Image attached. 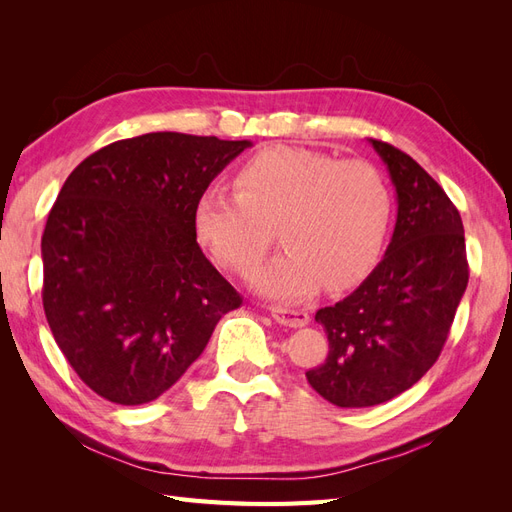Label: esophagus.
<instances>
[{"mask_svg":"<svg viewBox=\"0 0 512 512\" xmlns=\"http://www.w3.org/2000/svg\"><path fill=\"white\" fill-rule=\"evenodd\" d=\"M271 316L275 322L284 324L290 329H301L309 322V314L303 309H288V307H271Z\"/></svg>","mask_w":512,"mask_h":512,"instance_id":"obj_1","label":"esophagus"}]
</instances>
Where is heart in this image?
Returning <instances> with one entry per match:
<instances>
[{"label":"heart","instance_id":"obj_1","mask_svg":"<svg viewBox=\"0 0 512 512\" xmlns=\"http://www.w3.org/2000/svg\"><path fill=\"white\" fill-rule=\"evenodd\" d=\"M235 188L211 185L194 203V230L222 265L250 271L273 241L284 254L256 273V288L301 301L339 292L374 269L391 222V192L363 160L337 162L305 147H271L247 160Z\"/></svg>","mask_w":512,"mask_h":512}]
</instances>
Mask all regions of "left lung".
<instances>
[{"label": "left lung", "instance_id": "8db88e82", "mask_svg": "<svg viewBox=\"0 0 512 512\" xmlns=\"http://www.w3.org/2000/svg\"><path fill=\"white\" fill-rule=\"evenodd\" d=\"M397 194V222L378 267L344 301L316 312L329 356L307 371L339 408L384 404L438 361L468 286L466 237L451 198L404 151L369 138Z\"/></svg>", "mask_w": 512, "mask_h": 512}]
</instances>
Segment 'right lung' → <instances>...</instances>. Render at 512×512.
I'll use <instances>...</instances> for the list:
<instances>
[{"instance_id": "1", "label": "right lung", "mask_w": 512, "mask_h": 512, "mask_svg": "<svg viewBox=\"0 0 512 512\" xmlns=\"http://www.w3.org/2000/svg\"><path fill=\"white\" fill-rule=\"evenodd\" d=\"M252 141L151 132L76 166L42 235V303L79 378L121 406L158 399L241 305L196 243L198 194Z\"/></svg>"}]
</instances>
